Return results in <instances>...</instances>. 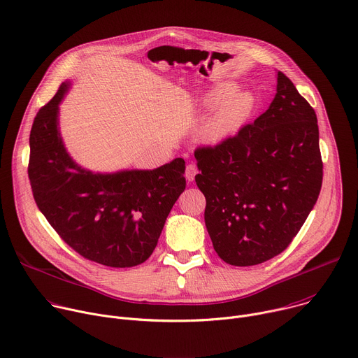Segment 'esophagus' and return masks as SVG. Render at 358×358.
<instances>
[{"mask_svg":"<svg viewBox=\"0 0 358 358\" xmlns=\"http://www.w3.org/2000/svg\"><path fill=\"white\" fill-rule=\"evenodd\" d=\"M196 174H198L196 166H195L194 163H189V164L187 166V169H185V178H187L188 181H194V178H195Z\"/></svg>","mask_w":358,"mask_h":358,"instance_id":"34e87169","label":"esophagus"}]
</instances>
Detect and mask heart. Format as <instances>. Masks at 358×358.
I'll use <instances>...</instances> for the list:
<instances>
[{"instance_id":"1","label":"heart","mask_w":358,"mask_h":358,"mask_svg":"<svg viewBox=\"0 0 358 358\" xmlns=\"http://www.w3.org/2000/svg\"><path fill=\"white\" fill-rule=\"evenodd\" d=\"M236 90L238 86L235 83L222 82L203 96V106H215L201 126L203 140L210 143L224 141L241 131L250 119L257 101L252 93Z\"/></svg>"}]
</instances>
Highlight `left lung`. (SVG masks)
<instances>
[{"instance_id":"1","label":"left lung","mask_w":358,"mask_h":358,"mask_svg":"<svg viewBox=\"0 0 358 358\" xmlns=\"http://www.w3.org/2000/svg\"><path fill=\"white\" fill-rule=\"evenodd\" d=\"M276 90L253 123L194 151L208 234L218 257L234 266L258 265L283 252L322 188L316 112L282 72Z\"/></svg>"}]
</instances>
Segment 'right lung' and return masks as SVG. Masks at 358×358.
Returning <instances> with one entry per match:
<instances>
[{"mask_svg": "<svg viewBox=\"0 0 358 358\" xmlns=\"http://www.w3.org/2000/svg\"><path fill=\"white\" fill-rule=\"evenodd\" d=\"M69 85L39 109L29 134L28 177L35 202L61 239L87 261L131 268L155 250L166 220L185 189V163L156 170L93 174L66 152L58 106Z\"/></svg>", "mask_w": 358, "mask_h": 358, "instance_id": "right-lung-1", "label": "right lung"}]
</instances>
